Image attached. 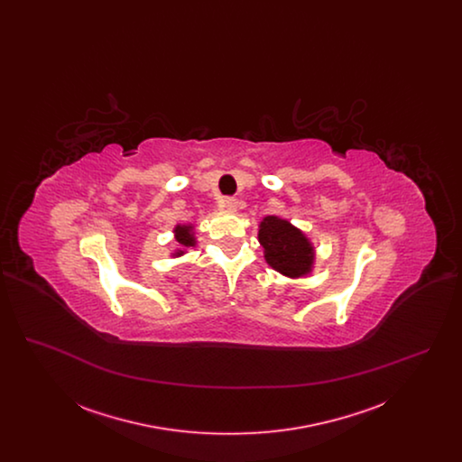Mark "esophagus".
I'll use <instances>...</instances> for the list:
<instances>
[{
  "mask_svg": "<svg viewBox=\"0 0 462 462\" xmlns=\"http://www.w3.org/2000/svg\"><path fill=\"white\" fill-rule=\"evenodd\" d=\"M220 208H223V209H226V211H236V209H237V199H221Z\"/></svg>",
  "mask_w": 462,
  "mask_h": 462,
  "instance_id": "1",
  "label": "esophagus"
}]
</instances>
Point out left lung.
Returning <instances> with one entry per match:
<instances>
[{"label":"left lung","instance_id":"left-lung-1","mask_svg":"<svg viewBox=\"0 0 462 462\" xmlns=\"http://www.w3.org/2000/svg\"><path fill=\"white\" fill-rule=\"evenodd\" d=\"M258 241L263 245L264 260L279 273L298 279L305 277L315 262V249L307 236L279 217H264Z\"/></svg>","mask_w":462,"mask_h":462}]
</instances>
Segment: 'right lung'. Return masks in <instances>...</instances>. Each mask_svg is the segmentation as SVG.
<instances>
[{
	"mask_svg": "<svg viewBox=\"0 0 462 462\" xmlns=\"http://www.w3.org/2000/svg\"><path fill=\"white\" fill-rule=\"evenodd\" d=\"M175 239L181 247L175 253V256H181L185 253V247H194L196 237H194V226L192 225H176Z\"/></svg>",
	"mask_w": 462,
	"mask_h": 462,
	"instance_id": "obj_1",
	"label": "right lung"
}]
</instances>
